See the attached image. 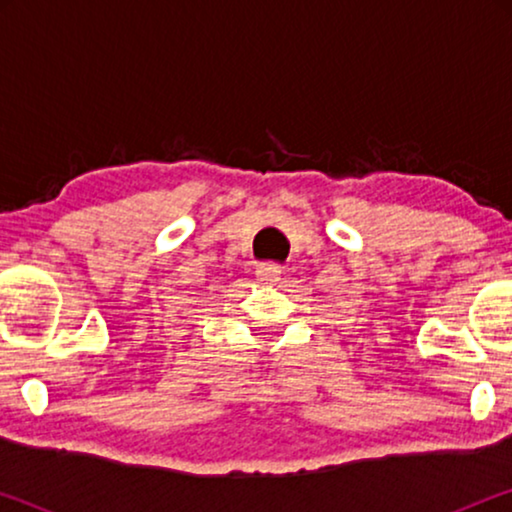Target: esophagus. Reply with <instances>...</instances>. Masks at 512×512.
Instances as JSON below:
<instances>
[{
  "mask_svg": "<svg viewBox=\"0 0 512 512\" xmlns=\"http://www.w3.org/2000/svg\"><path fill=\"white\" fill-rule=\"evenodd\" d=\"M256 277L261 284H277L282 279V268H277V265H261L256 270Z\"/></svg>",
  "mask_w": 512,
  "mask_h": 512,
  "instance_id": "34e87169",
  "label": "esophagus"
}]
</instances>
